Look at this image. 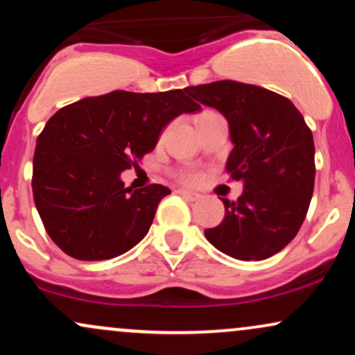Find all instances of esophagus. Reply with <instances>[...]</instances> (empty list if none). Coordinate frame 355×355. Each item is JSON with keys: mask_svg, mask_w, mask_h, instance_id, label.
<instances>
[{"mask_svg": "<svg viewBox=\"0 0 355 355\" xmlns=\"http://www.w3.org/2000/svg\"><path fill=\"white\" fill-rule=\"evenodd\" d=\"M178 193H180L182 197L189 198V200H191V202H195V200H198V198H200V195L195 193V191H190V190H183V189H180V190H178Z\"/></svg>", "mask_w": 355, "mask_h": 355, "instance_id": "obj_1", "label": "esophagus"}]
</instances>
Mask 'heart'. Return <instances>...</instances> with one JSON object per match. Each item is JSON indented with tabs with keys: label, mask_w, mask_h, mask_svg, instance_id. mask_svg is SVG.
<instances>
[{
	"label": "heart",
	"mask_w": 355,
	"mask_h": 355,
	"mask_svg": "<svg viewBox=\"0 0 355 355\" xmlns=\"http://www.w3.org/2000/svg\"><path fill=\"white\" fill-rule=\"evenodd\" d=\"M185 180H187V182H197V180H198V175H197V173H189V175H185Z\"/></svg>",
	"instance_id": "heart-1"
}]
</instances>
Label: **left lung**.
Segmentation results:
<instances>
[{"mask_svg":"<svg viewBox=\"0 0 355 355\" xmlns=\"http://www.w3.org/2000/svg\"><path fill=\"white\" fill-rule=\"evenodd\" d=\"M187 93L229 121L234 148L227 173L243 183L237 202L222 198L225 217L205 237L239 260H263L295 237L307 215L315 178V148L304 116L285 96L223 80Z\"/></svg>","mask_w":355,"mask_h":355,"instance_id":"left-lung-1","label":"left lung"}]
</instances>
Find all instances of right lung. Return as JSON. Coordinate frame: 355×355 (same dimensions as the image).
<instances>
[{
	"mask_svg": "<svg viewBox=\"0 0 355 355\" xmlns=\"http://www.w3.org/2000/svg\"><path fill=\"white\" fill-rule=\"evenodd\" d=\"M185 89H120L68 105L48 120L36 140L31 185L44 229L64 254L113 259L148 234L170 190L125 189L121 172L152 152L170 121L200 112Z\"/></svg>",
	"mask_w": 355,
	"mask_h": 355,
	"instance_id": "1",
	"label": "right lung"
}]
</instances>
